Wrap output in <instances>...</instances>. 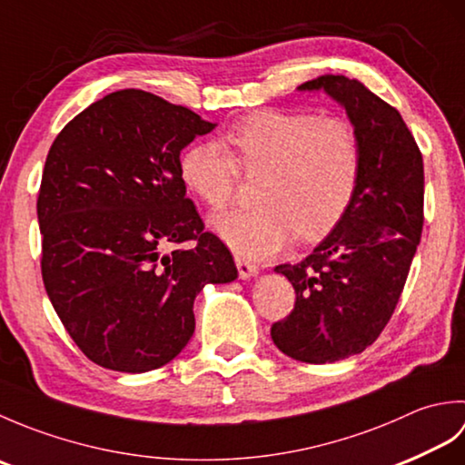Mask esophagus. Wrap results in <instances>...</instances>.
Instances as JSON below:
<instances>
[{
    "label": "esophagus",
    "instance_id": "obj_1",
    "mask_svg": "<svg viewBox=\"0 0 465 465\" xmlns=\"http://www.w3.org/2000/svg\"><path fill=\"white\" fill-rule=\"evenodd\" d=\"M235 265H238V273L242 280H248V278H252V275L258 273V265L252 263L250 260L240 258V255H235Z\"/></svg>",
    "mask_w": 465,
    "mask_h": 465
}]
</instances>
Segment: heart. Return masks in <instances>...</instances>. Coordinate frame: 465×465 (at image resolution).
<instances>
[{
	"label": "heart",
	"instance_id": "1",
	"mask_svg": "<svg viewBox=\"0 0 465 465\" xmlns=\"http://www.w3.org/2000/svg\"><path fill=\"white\" fill-rule=\"evenodd\" d=\"M220 143H193L180 162L187 190L222 212L235 202L242 175L255 182L248 212L212 222L233 252L268 258L290 243L318 242L348 213L361 173V143L343 117L255 110L227 130Z\"/></svg>",
	"mask_w": 465,
	"mask_h": 465
}]
</instances>
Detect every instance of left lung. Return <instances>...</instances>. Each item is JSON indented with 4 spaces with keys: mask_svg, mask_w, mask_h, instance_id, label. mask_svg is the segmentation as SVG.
Here are the masks:
<instances>
[{
    "mask_svg": "<svg viewBox=\"0 0 465 465\" xmlns=\"http://www.w3.org/2000/svg\"><path fill=\"white\" fill-rule=\"evenodd\" d=\"M343 105L361 143V173L348 213L300 263L275 268L295 290L272 340L290 358L331 363L361 353L388 325L423 227V160L400 112L345 75L298 87Z\"/></svg>",
    "mask_w": 465,
    "mask_h": 465,
    "instance_id": "left-lung-1",
    "label": "left lung"
}]
</instances>
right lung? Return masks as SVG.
Wrapping results in <instances>:
<instances>
[{
	"label": "right lung",
	"mask_w": 465,
	"mask_h": 465,
	"mask_svg": "<svg viewBox=\"0 0 465 465\" xmlns=\"http://www.w3.org/2000/svg\"><path fill=\"white\" fill-rule=\"evenodd\" d=\"M215 124L150 92L120 90L49 147L37 197L42 278L77 348L102 368L157 370L195 330L193 300L238 270L185 197L180 153ZM192 251L163 254L170 242Z\"/></svg>",
	"instance_id": "add662e5"
}]
</instances>
